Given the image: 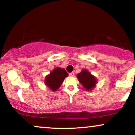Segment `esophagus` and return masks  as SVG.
<instances>
[{
	"mask_svg": "<svg viewBox=\"0 0 135 135\" xmlns=\"http://www.w3.org/2000/svg\"><path fill=\"white\" fill-rule=\"evenodd\" d=\"M74 75H75V73H74V72H72L70 73V74H69V75H70V76H71V77L74 76Z\"/></svg>",
	"mask_w": 135,
	"mask_h": 135,
	"instance_id": "obj_1",
	"label": "esophagus"
}]
</instances>
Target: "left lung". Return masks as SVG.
Here are the masks:
<instances>
[{"instance_id": "obj_1", "label": "left lung", "mask_w": 135, "mask_h": 135, "mask_svg": "<svg viewBox=\"0 0 135 135\" xmlns=\"http://www.w3.org/2000/svg\"><path fill=\"white\" fill-rule=\"evenodd\" d=\"M77 77L79 81L83 84V87L88 91L91 90L97 84L95 77L86 70H83L81 72L77 74Z\"/></svg>"}]
</instances>
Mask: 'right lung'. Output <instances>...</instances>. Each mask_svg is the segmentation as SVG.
<instances>
[{
  "label": "right lung",
  "instance_id": "1",
  "mask_svg": "<svg viewBox=\"0 0 135 135\" xmlns=\"http://www.w3.org/2000/svg\"><path fill=\"white\" fill-rule=\"evenodd\" d=\"M67 76L68 73L64 69L56 68L46 77L45 84L51 90L55 91L60 88L64 79Z\"/></svg>",
  "mask_w": 135,
  "mask_h": 135
}]
</instances>
